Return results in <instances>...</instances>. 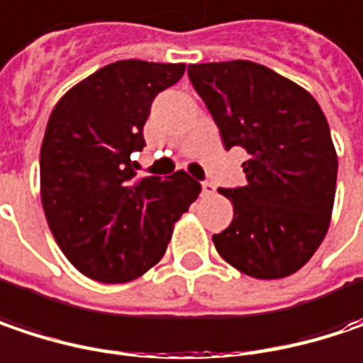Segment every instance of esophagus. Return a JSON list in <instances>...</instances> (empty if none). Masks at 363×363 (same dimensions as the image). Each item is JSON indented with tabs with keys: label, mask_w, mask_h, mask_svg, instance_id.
I'll use <instances>...</instances> for the list:
<instances>
[{
	"label": "esophagus",
	"mask_w": 363,
	"mask_h": 363,
	"mask_svg": "<svg viewBox=\"0 0 363 363\" xmlns=\"http://www.w3.org/2000/svg\"><path fill=\"white\" fill-rule=\"evenodd\" d=\"M201 191H203V195H214L216 186L212 184V182L203 181V182H201Z\"/></svg>",
	"instance_id": "obj_1"
}]
</instances>
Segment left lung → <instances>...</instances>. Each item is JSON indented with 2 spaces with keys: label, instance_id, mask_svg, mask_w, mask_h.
Here are the masks:
<instances>
[{
  "label": "left lung",
  "instance_id": "obj_1",
  "mask_svg": "<svg viewBox=\"0 0 363 363\" xmlns=\"http://www.w3.org/2000/svg\"><path fill=\"white\" fill-rule=\"evenodd\" d=\"M189 81L224 147H243L245 186L218 189L235 218L218 253L253 279H284L320 247L335 203L337 153L318 101L274 70L247 62L191 64Z\"/></svg>",
  "mask_w": 363,
  "mask_h": 363
}]
</instances>
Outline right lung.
<instances>
[{
	"label": "right lung",
	"instance_id": "1",
	"mask_svg": "<svg viewBox=\"0 0 363 363\" xmlns=\"http://www.w3.org/2000/svg\"><path fill=\"white\" fill-rule=\"evenodd\" d=\"M184 64L120 60L72 86L41 145V201L70 264L99 282H128L155 266L201 184L186 172L137 181L135 151L157 93Z\"/></svg>",
	"mask_w": 363,
	"mask_h": 363
}]
</instances>
